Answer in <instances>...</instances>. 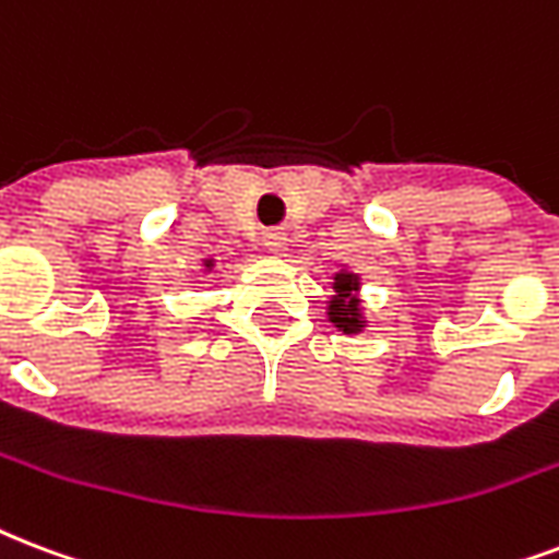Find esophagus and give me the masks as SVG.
I'll return each mask as SVG.
<instances>
[{
  "instance_id": "1",
  "label": "esophagus",
  "mask_w": 559,
  "mask_h": 559,
  "mask_svg": "<svg viewBox=\"0 0 559 559\" xmlns=\"http://www.w3.org/2000/svg\"><path fill=\"white\" fill-rule=\"evenodd\" d=\"M263 246H266V249H270L272 254H275V258H284V254H287V246H289L287 234H284V231H270V234H266V237H263Z\"/></svg>"
}]
</instances>
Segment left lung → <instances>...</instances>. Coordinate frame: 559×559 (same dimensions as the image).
I'll list each match as a JSON object with an SVG mask.
<instances>
[{
	"label": "left lung",
	"mask_w": 559,
	"mask_h": 559,
	"mask_svg": "<svg viewBox=\"0 0 559 559\" xmlns=\"http://www.w3.org/2000/svg\"><path fill=\"white\" fill-rule=\"evenodd\" d=\"M334 296L328 301V322L343 334H360L366 328L364 308H360V275L352 270L334 272Z\"/></svg>",
	"instance_id": "left-lung-1"
}]
</instances>
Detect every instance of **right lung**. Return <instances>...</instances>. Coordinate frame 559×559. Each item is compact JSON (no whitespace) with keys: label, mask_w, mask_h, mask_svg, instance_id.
Segmentation results:
<instances>
[{"label":"right lung","mask_w":559,"mask_h":559,"mask_svg":"<svg viewBox=\"0 0 559 559\" xmlns=\"http://www.w3.org/2000/svg\"><path fill=\"white\" fill-rule=\"evenodd\" d=\"M202 266H204V272H211L213 266H216V261H213V258H204V261H202Z\"/></svg>","instance_id":"obj_1"}]
</instances>
